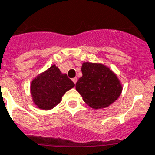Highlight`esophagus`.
Wrapping results in <instances>:
<instances>
[{
    "label": "esophagus",
    "instance_id": "1",
    "mask_svg": "<svg viewBox=\"0 0 155 155\" xmlns=\"http://www.w3.org/2000/svg\"><path fill=\"white\" fill-rule=\"evenodd\" d=\"M77 81H78V79H77V78H76V77H75V78H73V79H72V81L74 82V84H76V82H77Z\"/></svg>",
    "mask_w": 155,
    "mask_h": 155
}]
</instances>
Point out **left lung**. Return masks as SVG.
<instances>
[{
    "label": "left lung",
    "instance_id": "1",
    "mask_svg": "<svg viewBox=\"0 0 155 155\" xmlns=\"http://www.w3.org/2000/svg\"><path fill=\"white\" fill-rule=\"evenodd\" d=\"M82 77L75 89L83 100L94 109H101L114 103L122 91V85L117 74L101 63L84 62Z\"/></svg>",
    "mask_w": 155,
    "mask_h": 155
}]
</instances>
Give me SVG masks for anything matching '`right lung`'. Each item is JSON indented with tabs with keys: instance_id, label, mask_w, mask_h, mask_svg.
Segmentation results:
<instances>
[{
	"instance_id": "add662e5",
	"label": "right lung",
	"mask_w": 155,
	"mask_h": 155,
	"mask_svg": "<svg viewBox=\"0 0 155 155\" xmlns=\"http://www.w3.org/2000/svg\"><path fill=\"white\" fill-rule=\"evenodd\" d=\"M74 86V84L67 74L61 73L56 65H52L32 81L31 96L38 108L50 110L57 106L63 95Z\"/></svg>"
}]
</instances>
